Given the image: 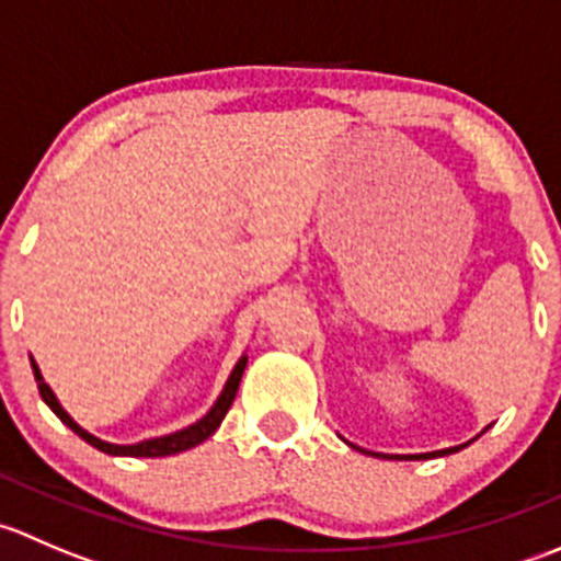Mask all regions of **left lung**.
<instances>
[{
  "mask_svg": "<svg viewBox=\"0 0 561 561\" xmlns=\"http://www.w3.org/2000/svg\"><path fill=\"white\" fill-rule=\"evenodd\" d=\"M469 445V443H467ZM463 445H456V448H445V450H434V454H417V456H401V458H437V456H448V454H456V450H461ZM360 450V448H358ZM371 456H382V454H371ZM382 458H393V456H382Z\"/></svg>",
  "mask_w": 561,
  "mask_h": 561,
  "instance_id": "1",
  "label": "left lung"
}]
</instances>
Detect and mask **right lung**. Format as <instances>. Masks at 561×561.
I'll use <instances>...</instances> for the list:
<instances>
[{"label": "right lung", "mask_w": 561, "mask_h": 561, "mask_svg": "<svg viewBox=\"0 0 561 561\" xmlns=\"http://www.w3.org/2000/svg\"><path fill=\"white\" fill-rule=\"evenodd\" d=\"M244 369H247V355H241L239 364H236V369L230 371V377H228V382H225V388H222V393H219V399L214 401L211 410H208L206 415L201 417V421L192 423V426L181 428V432L165 434V437L144 439V443H135V445H113V443H105V439L94 437V434H89L87 428H81L76 421H72L70 415H67L65 407L59 404V399H56V396H54V390L45 386V380H43V375H39L37 364H35V360H32V371H35L39 396H43L45 404H48L50 410L56 412V417H59V421L65 423V426H70L72 432H76L78 437L83 439V443H89V445H92V448L103 450V454H107V456H133V458L173 456V454H181V450L195 448V445H201L203 439L211 437V434L219 428V423H222V417L228 415L230 404H233L236 390H239V382H241V375H244Z\"/></svg>", "instance_id": "right-lung-1"}]
</instances>
